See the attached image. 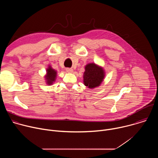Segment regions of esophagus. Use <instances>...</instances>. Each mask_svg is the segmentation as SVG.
Returning a JSON list of instances; mask_svg holds the SVG:
<instances>
[{"instance_id": "1", "label": "esophagus", "mask_w": 158, "mask_h": 158, "mask_svg": "<svg viewBox=\"0 0 158 158\" xmlns=\"http://www.w3.org/2000/svg\"><path fill=\"white\" fill-rule=\"evenodd\" d=\"M66 71L69 73H73V69H70V68H67L66 69Z\"/></svg>"}]
</instances>
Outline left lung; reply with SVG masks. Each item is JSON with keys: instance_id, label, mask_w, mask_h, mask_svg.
Segmentation results:
<instances>
[{"instance_id": "8db88e82", "label": "left lung", "mask_w": 158, "mask_h": 158, "mask_svg": "<svg viewBox=\"0 0 158 158\" xmlns=\"http://www.w3.org/2000/svg\"><path fill=\"white\" fill-rule=\"evenodd\" d=\"M106 73L103 67L95 64L89 63L85 66L83 83L89 89L99 86L102 82Z\"/></svg>"}]
</instances>
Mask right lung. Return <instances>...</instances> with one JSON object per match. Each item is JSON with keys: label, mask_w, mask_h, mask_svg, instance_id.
Here are the masks:
<instances>
[{"label": "right lung", "mask_w": 158, "mask_h": 158, "mask_svg": "<svg viewBox=\"0 0 158 158\" xmlns=\"http://www.w3.org/2000/svg\"><path fill=\"white\" fill-rule=\"evenodd\" d=\"M45 81L48 85H52L57 78V71L54 69L51 65H48L46 69V74L44 76Z\"/></svg>", "instance_id": "obj_1"}]
</instances>
